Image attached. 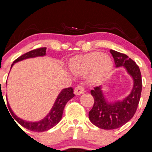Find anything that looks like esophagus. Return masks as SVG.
Instances as JSON below:
<instances>
[{
    "label": "esophagus",
    "instance_id": "esophagus-1",
    "mask_svg": "<svg viewBox=\"0 0 152 152\" xmlns=\"http://www.w3.org/2000/svg\"><path fill=\"white\" fill-rule=\"evenodd\" d=\"M85 90H84V88L81 85H78L77 87H75L74 89V93L75 95H80L81 94L84 93Z\"/></svg>",
    "mask_w": 152,
    "mask_h": 152
}]
</instances>
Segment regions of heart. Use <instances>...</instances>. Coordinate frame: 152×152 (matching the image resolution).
<instances>
[{"mask_svg":"<svg viewBox=\"0 0 152 152\" xmlns=\"http://www.w3.org/2000/svg\"><path fill=\"white\" fill-rule=\"evenodd\" d=\"M68 67L76 74H89L90 80L97 81L111 71L113 62L109 55L100 52H92L73 57Z\"/></svg>","mask_w":152,"mask_h":152,"instance_id":"obj_1","label":"heart"}]
</instances>
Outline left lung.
<instances>
[{"label": "left lung", "instance_id": "obj_1", "mask_svg": "<svg viewBox=\"0 0 152 152\" xmlns=\"http://www.w3.org/2000/svg\"><path fill=\"white\" fill-rule=\"evenodd\" d=\"M115 67H123L133 81L130 93L122 100H108L103 93V87H95L91 95L95 100L93 107L89 112L90 122L104 130L119 128L130 120L138 108L142 90V79L139 67L128 56L111 49Z\"/></svg>", "mask_w": 152, "mask_h": 152}]
</instances>
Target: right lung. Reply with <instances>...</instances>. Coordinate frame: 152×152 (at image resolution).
I'll use <instances>...</instances> for the list:
<instances>
[{
    "label": "right lung",
    "instance_id": "obj_1",
    "mask_svg": "<svg viewBox=\"0 0 152 152\" xmlns=\"http://www.w3.org/2000/svg\"><path fill=\"white\" fill-rule=\"evenodd\" d=\"M46 49H47L46 47L40 48V49L32 50L30 52L24 54L23 55L20 56L17 60H14V62L12 65L11 68H12L14 63H17L18 62L22 61V60H26V59L35 58V57L46 56ZM74 96L75 95L73 94V89L72 87L62 89L61 92L57 95L55 103H54L53 106L52 107L49 112L48 113V114L45 117L43 118L42 119L37 121V122H30V121L24 120V119H21V118L18 117L17 115L13 112L12 109L10 107V105H9V102H8L7 98H6V100H7L8 108H9V111L12 113L14 119L20 125L25 127L28 130L34 131V132H44V131L50 130L51 128L55 127L56 124L60 122V121L62 119V116H63V110L65 105L68 103V100H71Z\"/></svg>",
    "mask_w": 152,
    "mask_h": 152
}]
</instances>
